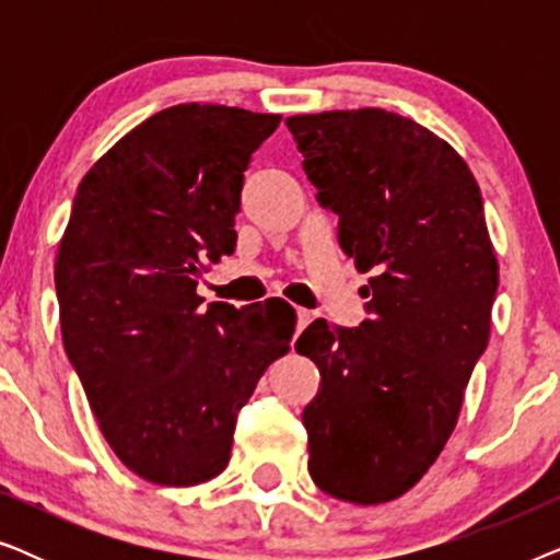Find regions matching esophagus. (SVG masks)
Segmentation results:
<instances>
[{"mask_svg":"<svg viewBox=\"0 0 560 560\" xmlns=\"http://www.w3.org/2000/svg\"><path fill=\"white\" fill-rule=\"evenodd\" d=\"M295 313H298V331H303V328L311 324V311L308 308H295Z\"/></svg>","mask_w":560,"mask_h":560,"instance_id":"1","label":"esophagus"}]
</instances>
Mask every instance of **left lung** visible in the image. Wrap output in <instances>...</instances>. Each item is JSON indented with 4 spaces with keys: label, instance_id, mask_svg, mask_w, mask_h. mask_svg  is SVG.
<instances>
[{
    "label": "left lung",
    "instance_id": "1",
    "mask_svg": "<svg viewBox=\"0 0 560 560\" xmlns=\"http://www.w3.org/2000/svg\"><path fill=\"white\" fill-rule=\"evenodd\" d=\"M339 247L372 270L366 318H316L295 341L320 372L305 405L308 471L343 502L397 500L454 431L489 341L497 257L469 165L418 121L385 109L285 119Z\"/></svg>",
    "mask_w": 560,
    "mask_h": 560
}]
</instances>
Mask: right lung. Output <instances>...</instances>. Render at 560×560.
<instances>
[{"mask_svg": "<svg viewBox=\"0 0 560 560\" xmlns=\"http://www.w3.org/2000/svg\"><path fill=\"white\" fill-rule=\"evenodd\" d=\"M278 125L171 106L121 137L73 198L56 259L63 347L112 451L152 485L226 469L236 416L293 339L282 298L203 308L196 295L206 265L236 247L244 171Z\"/></svg>", "mask_w": 560, "mask_h": 560, "instance_id": "obj_1", "label": "right lung"}]
</instances>
